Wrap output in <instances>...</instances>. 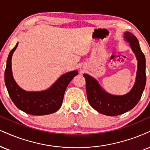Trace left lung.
<instances>
[{
	"mask_svg": "<svg viewBox=\"0 0 150 150\" xmlns=\"http://www.w3.org/2000/svg\"><path fill=\"white\" fill-rule=\"evenodd\" d=\"M124 38L129 43L138 61L136 81L128 93L123 95H111L105 91L95 78L87 74H83L86 81L87 97L90 106L100 113L108 116L123 114L134 108L141 98L145 87V58L138 39L127 31L124 33Z\"/></svg>",
	"mask_w": 150,
	"mask_h": 150,
	"instance_id": "8db88e82",
	"label": "left lung"
}]
</instances>
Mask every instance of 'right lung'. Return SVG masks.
Instances as JSON below:
<instances>
[{
    "label": "right lung",
    "instance_id": "add662e5",
    "mask_svg": "<svg viewBox=\"0 0 150 150\" xmlns=\"http://www.w3.org/2000/svg\"><path fill=\"white\" fill-rule=\"evenodd\" d=\"M18 44L9 53L5 71V86L11 99L18 108L26 113L34 115L53 113L62 106L67 87L78 74V71L64 74L49 88L43 91H25L18 86L12 75V58Z\"/></svg>",
    "mask_w": 150,
    "mask_h": 150
}]
</instances>
